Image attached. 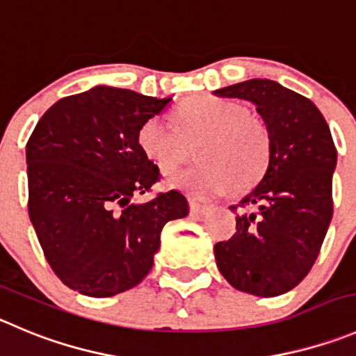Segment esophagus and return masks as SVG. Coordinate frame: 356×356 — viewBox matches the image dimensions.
<instances>
[{
	"label": "esophagus",
	"instance_id": "obj_1",
	"mask_svg": "<svg viewBox=\"0 0 356 356\" xmlns=\"http://www.w3.org/2000/svg\"><path fill=\"white\" fill-rule=\"evenodd\" d=\"M209 211L207 205L197 204V202H189V214L191 216H204Z\"/></svg>",
	"mask_w": 356,
	"mask_h": 356
}]
</instances>
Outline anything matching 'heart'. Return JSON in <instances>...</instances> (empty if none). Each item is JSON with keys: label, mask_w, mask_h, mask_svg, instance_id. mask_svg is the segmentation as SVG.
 Returning <instances> with one entry per match:
<instances>
[{"label": "heart", "mask_w": 356, "mask_h": 356, "mask_svg": "<svg viewBox=\"0 0 356 356\" xmlns=\"http://www.w3.org/2000/svg\"><path fill=\"white\" fill-rule=\"evenodd\" d=\"M177 129L159 115L145 119L137 133L140 151L163 172L186 158V142L202 137L197 158L202 163L168 175L167 182L193 198H211L237 186L249 188L264 175L270 158L265 122L249 114L238 99L198 95L174 108Z\"/></svg>", "instance_id": "obj_1"}]
</instances>
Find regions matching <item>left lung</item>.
Here are the masks:
<instances>
[{
    "mask_svg": "<svg viewBox=\"0 0 356 356\" xmlns=\"http://www.w3.org/2000/svg\"><path fill=\"white\" fill-rule=\"evenodd\" d=\"M218 96L257 105L270 137L260 184L237 211V232L214 245L219 272L237 290L277 297L293 290L320 254L332 221V175L337 151L311 99L268 79L221 88Z\"/></svg>",
    "mask_w": 356,
    "mask_h": 356,
    "instance_id": "1",
    "label": "left lung"
}]
</instances>
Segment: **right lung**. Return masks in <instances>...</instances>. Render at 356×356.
I'll return each instance as SVG.
<instances>
[{
	"instance_id": "add662e5",
	"label": "right lung",
	"mask_w": 356,
	"mask_h": 356,
	"mask_svg": "<svg viewBox=\"0 0 356 356\" xmlns=\"http://www.w3.org/2000/svg\"><path fill=\"white\" fill-rule=\"evenodd\" d=\"M170 99L95 86L56 102L33 129L29 219L52 270L79 293L102 298L137 286L152 268L163 227L188 216L175 189L131 202L159 177L138 147V128Z\"/></svg>"
}]
</instances>
